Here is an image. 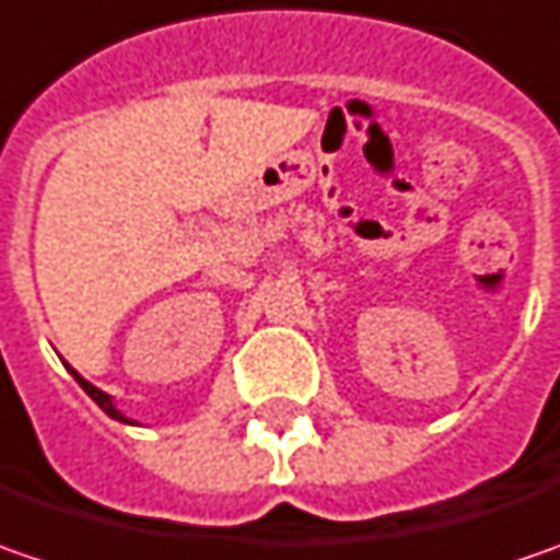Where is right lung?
<instances>
[{
	"label": "right lung",
	"mask_w": 560,
	"mask_h": 560,
	"mask_svg": "<svg viewBox=\"0 0 560 560\" xmlns=\"http://www.w3.org/2000/svg\"><path fill=\"white\" fill-rule=\"evenodd\" d=\"M71 373H74V370H71ZM74 378H78V382H81V388H84L86 395H90V398H93V401L100 404V407H103V410H106V413H109L112 420H121V423H131V420H128V417H125V413H121V410H115V404H112V398H109V395H106V392H100V388H96V385H90V382H86L84 376H78V373H74Z\"/></svg>",
	"instance_id": "add662e5"
}]
</instances>
